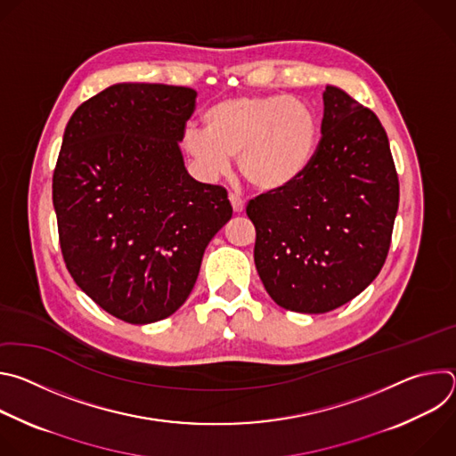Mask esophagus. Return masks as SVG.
<instances>
[{
  "mask_svg": "<svg viewBox=\"0 0 456 456\" xmlns=\"http://www.w3.org/2000/svg\"><path fill=\"white\" fill-rule=\"evenodd\" d=\"M229 202H231V206H232L236 215H241L245 211V200L236 197V194H229Z\"/></svg>",
  "mask_w": 456,
  "mask_h": 456,
  "instance_id": "34e87169",
  "label": "esophagus"
}]
</instances>
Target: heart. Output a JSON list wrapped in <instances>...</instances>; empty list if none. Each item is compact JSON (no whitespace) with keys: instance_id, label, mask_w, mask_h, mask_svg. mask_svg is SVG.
<instances>
[{"instance_id":"1","label":"heart","mask_w":456,"mask_h":456,"mask_svg":"<svg viewBox=\"0 0 456 456\" xmlns=\"http://www.w3.org/2000/svg\"><path fill=\"white\" fill-rule=\"evenodd\" d=\"M204 126H189L182 148L206 180H216L238 157L241 176L257 191H280L310 166L317 118L301 99L238 95L213 104Z\"/></svg>"}]
</instances>
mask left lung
Wrapping results in <instances>:
<instances>
[{"label": "left lung", "instance_id": "1", "mask_svg": "<svg viewBox=\"0 0 456 456\" xmlns=\"http://www.w3.org/2000/svg\"><path fill=\"white\" fill-rule=\"evenodd\" d=\"M397 209L399 178L382 124L345 90L327 85L310 166L290 185L247 206L265 290L301 314L348 303L380 273Z\"/></svg>", "mask_w": 456, "mask_h": 456}]
</instances>
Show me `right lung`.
I'll return each mask as SVG.
<instances>
[{"instance_id": "1", "label": "right lung", "mask_w": 456, "mask_h": 456, "mask_svg": "<svg viewBox=\"0 0 456 456\" xmlns=\"http://www.w3.org/2000/svg\"><path fill=\"white\" fill-rule=\"evenodd\" d=\"M194 104L192 88L117 83L64 129L52 183L64 264L88 297L126 322L175 314L232 216L227 191L185 169L180 142Z\"/></svg>"}]
</instances>
